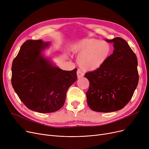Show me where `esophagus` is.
I'll return each instance as SVG.
<instances>
[{
	"mask_svg": "<svg viewBox=\"0 0 149 149\" xmlns=\"http://www.w3.org/2000/svg\"><path fill=\"white\" fill-rule=\"evenodd\" d=\"M77 77L78 79H80V78L84 76V73L81 71V70L80 69H78L77 70Z\"/></svg>",
	"mask_w": 149,
	"mask_h": 149,
	"instance_id": "34e87169",
	"label": "esophagus"
}]
</instances>
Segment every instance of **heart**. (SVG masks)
I'll list each match as a JSON object with an SVG mask.
<instances>
[{"label": "heart", "instance_id": "obj_1", "mask_svg": "<svg viewBox=\"0 0 149 149\" xmlns=\"http://www.w3.org/2000/svg\"><path fill=\"white\" fill-rule=\"evenodd\" d=\"M71 50L79 53L77 61L80 68L85 71H92L100 68L107 61L112 48L106 42L84 38L74 43Z\"/></svg>", "mask_w": 149, "mask_h": 149}]
</instances>
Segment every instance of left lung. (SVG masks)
<instances>
[{"mask_svg": "<svg viewBox=\"0 0 149 149\" xmlns=\"http://www.w3.org/2000/svg\"><path fill=\"white\" fill-rule=\"evenodd\" d=\"M114 50L100 68L84 77L89 81L87 103L93 111H119L131 100L138 84V60L127 42L121 37L106 40Z\"/></svg>", "mask_w": 149, "mask_h": 149, "instance_id": "8db88e82", "label": "left lung"}]
</instances>
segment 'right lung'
<instances>
[{
    "mask_svg": "<svg viewBox=\"0 0 149 149\" xmlns=\"http://www.w3.org/2000/svg\"><path fill=\"white\" fill-rule=\"evenodd\" d=\"M49 45L28 40L21 46L12 64L11 83L22 102L39 113H52L63 106L68 88L77 79L70 71L54 66L42 51Z\"/></svg>",
    "mask_w": 149,
    "mask_h": 149,
    "instance_id": "add662e5",
    "label": "right lung"
}]
</instances>
